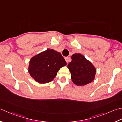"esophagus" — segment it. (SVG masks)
I'll return each mask as SVG.
<instances>
[{
	"instance_id": "34e87169",
	"label": "esophagus",
	"mask_w": 122,
	"mask_h": 122,
	"mask_svg": "<svg viewBox=\"0 0 122 122\" xmlns=\"http://www.w3.org/2000/svg\"><path fill=\"white\" fill-rule=\"evenodd\" d=\"M65 60L66 61V62H68L69 61V57H65Z\"/></svg>"
}]
</instances>
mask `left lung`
<instances>
[{
  "label": "left lung",
  "instance_id": "left-lung-1",
  "mask_svg": "<svg viewBox=\"0 0 122 122\" xmlns=\"http://www.w3.org/2000/svg\"><path fill=\"white\" fill-rule=\"evenodd\" d=\"M71 59L68 68L71 72L72 82L80 86L92 82L95 79L96 70L91 62L80 53L73 54Z\"/></svg>",
  "mask_w": 122,
  "mask_h": 122
}]
</instances>
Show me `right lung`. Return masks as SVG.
I'll list each match as a JSON object with an SVG mask.
<instances>
[{
	"mask_svg": "<svg viewBox=\"0 0 122 122\" xmlns=\"http://www.w3.org/2000/svg\"><path fill=\"white\" fill-rule=\"evenodd\" d=\"M66 65V61L60 52L47 49L31 58L28 71L36 81L46 83L52 81L60 69Z\"/></svg>",
	"mask_w": 122,
	"mask_h": 122,
	"instance_id": "add662e5",
	"label": "right lung"
}]
</instances>
